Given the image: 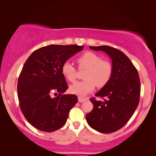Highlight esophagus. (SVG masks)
<instances>
[{
    "label": "esophagus",
    "mask_w": 156,
    "mask_h": 156,
    "mask_svg": "<svg viewBox=\"0 0 156 156\" xmlns=\"http://www.w3.org/2000/svg\"><path fill=\"white\" fill-rule=\"evenodd\" d=\"M86 100L85 98H82V97H78V102H84Z\"/></svg>",
    "instance_id": "1"
}]
</instances>
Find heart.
Masks as SVG:
<instances>
[{"label":"heart","instance_id":"heart-1","mask_svg":"<svg viewBox=\"0 0 156 156\" xmlns=\"http://www.w3.org/2000/svg\"><path fill=\"white\" fill-rule=\"evenodd\" d=\"M80 69H87L84 74L85 80L78 82L70 87L71 93L84 96L94 91L96 85L99 88L106 86L113 75V66L109 61L102 60L96 53L87 51L77 59ZM62 73L65 78L73 83L76 78V69L73 65L66 61L62 66Z\"/></svg>","mask_w":156,"mask_h":156}]
</instances>
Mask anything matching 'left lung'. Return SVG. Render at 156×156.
<instances>
[{
	"label": "left lung",
	"mask_w": 156,
	"mask_h": 156,
	"mask_svg": "<svg viewBox=\"0 0 156 156\" xmlns=\"http://www.w3.org/2000/svg\"><path fill=\"white\" fill-rule=\"evenodd\" d=\"M89 48L109 55L113 75L109 83L95 95L105 98L103 101L90 99L94 108L87 114V122L100 133H113L128 122L138 107L140 94L139 75L133 63L120 50L106 45Z\"/></svg>",
	"instance_id": "left-lung-1"
}]
</instances>
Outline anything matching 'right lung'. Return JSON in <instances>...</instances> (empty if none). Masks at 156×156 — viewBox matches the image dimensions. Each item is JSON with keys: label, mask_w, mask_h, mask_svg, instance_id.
Listing matches in <instances>:
<instances>
[{"label": "right lung", "mask_w": 156, "mask_h": 156, "mask_svg": "<svg viewBox=\"0 0 156 156\" xmlns=\"http://www.w3.org/2000/svg\"><path fill=\"white\" fill-rule=\"evenodd\" d=\"M83 47L51 44L34 51L25 62L18 80V98L26 120L38 130L52 132L62 127L77 103L76 95H62L68 86L61 69ZM53 93L59 96L53 98Z\"/></svg>", "instance_id": "obj_1"}]
</instances>
